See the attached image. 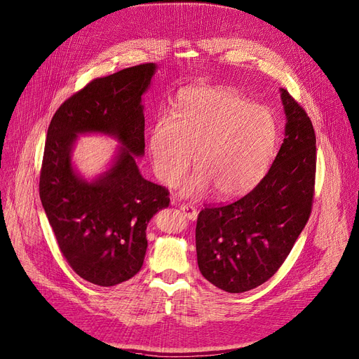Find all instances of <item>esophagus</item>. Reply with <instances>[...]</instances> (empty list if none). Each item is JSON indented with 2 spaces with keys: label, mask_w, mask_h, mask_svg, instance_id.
<instances>
[{
  "label": "esophagus",
  "mask_w": 359,
  "mask_h": 359,
  "mask_svg": "<svg viewBox=\"0 0 359 359\" xmlns=\"http://www.w3.org/2000/svg\"><path fill=\"white\" fill-rule=\"evenodd\" d=\"M180 210L184 214V217H187L191 221H195L198 218V211H196L195 206H192V205H182Z\"/></svg>",
  "instance_id": "34e87169"
}]
</instances>
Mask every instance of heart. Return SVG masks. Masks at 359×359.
<instances>
[{
  "instance_id": "heart-1",
  "label": "heart",
  "mask_w": 359,
  "mask_h": 359,
  "mask_svg": "<svg viewBox=\"0 0 359 359\" xmlns=\"http://www.w3.org/2000/svg\"><path fill=\"white\" fill-rule=\"evenodd\" d=\"M273 113L250 104L222 87L183 91L172 116L160 115L148 129V149L157 177L175 186L195 151L196 170L182 184V195L210 189L218 198L250 191L265 175L278 142Z\"/></svg>"
}]
</instances>
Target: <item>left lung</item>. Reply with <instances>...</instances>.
I'll list each match as a JSON object with an SVG mask.
<instances>
[{"label": "left lung", "mask_w": 359, "mask_h": 359, "mask_svg": "<svg viewBox=\"0 0 359 359\" xmlns=\"http://www.w3.org/2000/svg\"><path fill=\"white\" fill-rule=\"evenodd\" d=\"M285 138L252 192L198 215V266L212 285L231 294L250 291L280 268L311 212L316 134L306 110L280 88Z\"/></svg>", "instance_id": "1"}]
</instances>
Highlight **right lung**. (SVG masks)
<instances>
[{
  "mask_svg": "<svg viewBox=\"0 0 359 359\" xmlns=\"http://www.w3.org/2000/svg\"><path fill=\"white\" fill-rule=\"evenodd\" d=\"M156 64L125 68L88 83L53 115L46 135L39 195L69 266L94 285L135 276L147 252V225L170 203L168 191L142 177V94ZM100 133L120 144L106 172L91 181L72 164L80 135Z\"/></svg>",
  "mask_w": 359,
  "mask_h": 359,
  "instance_id": "1",
  "label": "right lung"
}]
</instances>
